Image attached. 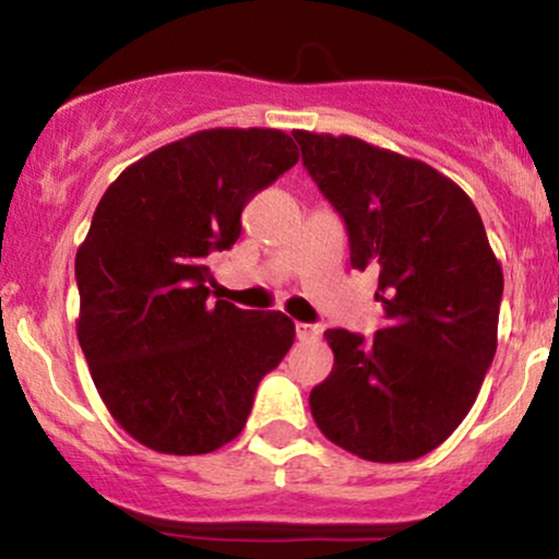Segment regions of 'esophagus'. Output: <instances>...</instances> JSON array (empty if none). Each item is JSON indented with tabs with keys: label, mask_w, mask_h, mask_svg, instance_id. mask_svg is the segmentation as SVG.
<instances>
[{
	"label": "esophagus",
	"mask_w": 559,
	"mask_h": 559,
	"mask_svg": "<svg viewBox=\"0 0 559 559\" xmlns=\"http://www.w3.org/2000/svg\"><path fill=\"white\" fill-rule=\"evenodd\" d=\"M294 329H297L299 342H318V338L323 336V325L318 323H297Z\"/></svg>",
	"instance_id": "esophagus-1"
}]
</instances>
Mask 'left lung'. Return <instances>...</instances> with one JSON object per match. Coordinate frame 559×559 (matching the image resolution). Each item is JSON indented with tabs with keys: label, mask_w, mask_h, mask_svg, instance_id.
<instances>
[{
	"label": "left lung",
	"mask_w": 559,
	"mask_h": 559,
	"mask_svg": "<svg viewBox=\"0 0 559 559\" xmlns=\"http://www.w3.org/2000/svg\"><path fill=\"white\" fill-rule=\"evenodd\" d=\"M301 163L349 230V260L378 273L386 329L325 331L331 376L310 391L329 441L407 463L452 436L497 352L502 265L476 204L423 159L355 136L292 131Z\"/></svg>",
	"instance_id": "1"
}]
</instances>
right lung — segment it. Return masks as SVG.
I'll return each instance as SVG.
<instances>
[{
	"mask_svg": "<svg viewBox=\"0 0 559 559\" xmlns=\"http://www.w3.org/2000/svg\"><path fill=\"white\" fill-rule=\"evenodd\" d=\"M299 159L278 128H207L128 165L75 254L79 342L110 415L163 454L234 441L262 376L284 360V312L210 299L207 258L241 234V210Z\"/></svg>",
	"mask_w": 559,
	"mask_h": 559,
	"instance_id": "obj_1",
	"label": "right lung"
}]
</instances>
